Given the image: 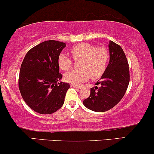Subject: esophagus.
I'll list each match as a JSON object with an SVG mask.
<instances>
[{
    "label": "esophagus",
    "instance_id": "34e87169",
    "mask_svg": "<svg viewBox=\"0 0 154 154\" xmlns=\"http://www.w3.org/2000/svg\"><path fill=\"white\" fill-rule=\"evenodd\" d=\"M71 87H73V88H81V86H78V85H73V84H71Z\"/></svg>",
    "mask_w": 154,
    "mask_h": 154
}]
</instances>
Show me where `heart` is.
Segmentation results:
<instances>
[{"instance_id": "obj_1", "label": "heart", "mask_w": 154, "mask_h": 154, "mask_svg": "<svg viewBox=\"0 0 154 154\" xmlns=\"http://www.w3.org/2000/svg\"><path fill=\"white\" fill-rule=\"evenodd\" d=\"M74 60H81L79 68L81 69L72 70L64 75L67 82L78 85L87 80L89 77L98 79L103 75L109 60V52L104 47H96L88 43H81L70 49ZM60 69L67 71L72 66V60L65 54L61 53L58 58Z\"/></svg>"}]
</instances>
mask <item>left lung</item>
Segmentation results:
<instances>
[{"instance_id": "8db88e82", "label": "left lung", "mask_w": 154, "mask_h": 154, "mask_svg": "<svg viewBox=\"0 0 154 154\" xmlns=\"http://www.w3.org/2000/svg\"><path fill=\"white\" fill-rule=\"evenodd\" d=\"M109 65L100 80L91 88L89 97L83 100L87 109L104 112L113 108L126 94L130 81L129 67L126 56L119 45L110 41Z\"/></svg>"}]
</instances>
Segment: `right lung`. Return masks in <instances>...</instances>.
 <instances>
[{"label": "right lung", "instance_id": "1", "mask_svg": "<svg viewBox=\"0 0 154 154\" xmlns=\"http://www.w3.org/2000/svg\"><path fill=\"white\" fill-rule=\"evenodd\" d=\"M66 43L46 41L28 51L20 69L18 87L26 104L41 114H51L62 107L70 85L62 79L58 56Z\"/></svg>", "mask_w": 154, "mask_h": 154}]
</instances>
